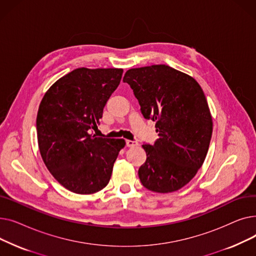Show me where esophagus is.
I'll return each mask as SVG.
<instances>
[{"instance_id": "esophagus-1", "label": "esophagus", "mask_w": 256, "mask_h": 256, "mask_svg": "<svg viewBox=\"0 0 256 256\" xmlns=\"http://www.w3.org/2000/svg\"><path fill=\"white\" fill-rule=\"evenodd\" d=\"M138 145L137 141H132V140H126V146L128 147H135Z\"/></svg>"}]
</instances>
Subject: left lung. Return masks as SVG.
Here are the masks:
<instances>
[{
  "mask_svg": "<svg viewBox=\"0 0 256 256\" xmlns=\"http://www.w3.org/2000/svg\"><path fill=\"white\" fill-rule=\"evenodd\" d=\"M124 82L132 89L144 118L156 121L158 132L154 145H142V184L156 193L182 189L202 166L212 138L204 90L194 78L165 64L128 70Z\"/></svg>",
  "mask_w": 256,
  "mask_h": 256,
  "instance_id": "8db88e82",
  "label": "left lung"
}]
</instances>
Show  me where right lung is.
Wrapping results in <instances>:
<instances>
[{
    "instance_id": "right-lung-1",
    "label": "right lung",
    "mask_w": 256,
    "mask_h": 256,
    "mask_svg": "<svg viewBox=\"0 0 256 256\" xmlns=\"http://www.w3.org/2000/svg\"><path fill=\"white\" fill-rule=\"evenodd\" d=\"M124 70L80 67L46 92L36 119L44 162L59 184L76 194L96 193L109 184L126 141L90 134L118 87Z\"/></svg>"
}]
</instances>
